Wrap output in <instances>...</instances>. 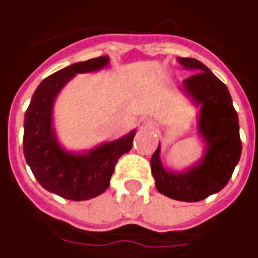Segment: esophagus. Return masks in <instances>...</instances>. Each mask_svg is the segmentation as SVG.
I'll return each instance as SVG.
<instances>
[{
	"label": "esophagus",
	"instance_id": "obj_1",
	"mask_svg": "<svg viewBox=\"0 0 258 258\" xmlns=\"http://www.w3.org/2000/svg\"><path fill=\"white\" fill-rule=\"evenodd\" d=\"M156 126V123L155 121L151 118H148V117H143V118H140L139 121V127L140 129H144V131H152V129H155Z\"/></svg>",
	"mask_w": 258,
	"mask_h": 258
}]
</instances>
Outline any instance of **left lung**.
<instances>
[{
	"mask_svg": "<svg viewBox=\"0 0 258 258\" xmlns=\"http://www.w3.org/2000/svg\"><path fill=\"white\" fill-rule=\"evenodd\" d=\"M177 61L195 73L183 81L180 90L201 107L198 131L206 144L205 155L191 168L176 172L161 163L159 144L151 169L159 192L176 201L198 202L221 191L238 164L242 151L238 114L226 85L202 61L192 57H177Z\"/></svg>",
	"mask_w": 258,
	"mask_h": 258,
	"instance_id": "1",
	"label": "left lung"
}]
</instances>
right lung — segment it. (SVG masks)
Listing matches in <instances>:
<instances>
[{"mask_svg":"<svg viewBox=\"0 0 258 258\" xmlns=\"http://www.w3.org/2000/svg\"><path fill=\"white\" fill-rule=\"evenodd\" d=\"M109 56L74 63L45 78L36 89L24 118V156L40 184L70 201H87L105 192L115 164L132 149L136 131L86 152H69L52 126L53 102L77 74L94 73L109 64Z\"/></svg>","mask_w":258,"mask_h":258,"instance_id":"add662e5","label":"right lung"}]
</instances>
